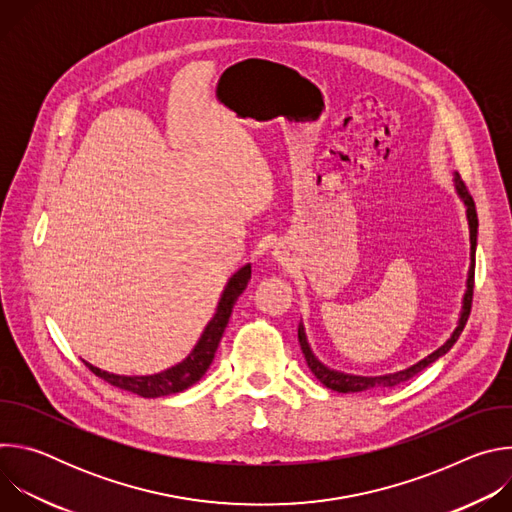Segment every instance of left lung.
Returning <instances> with one entry per match:
<instances>
[{
    "mask_svg": "<svg viewBox=\"0 0 512 512\" xmlns=\"http://www.w3.org/2000/svg\"><path fill=\"white\" fill-rule=\"evenodd\" d=\"M456 182V190L460 194V198L464 200L466 204V214H468V225H470V245H472V263H470V271H468V289L464 294V306H462V314H460V322H458V328L454 330V334L450 336V340L442 346L437 348L435 352H431L427 358L419 360L417 364H413V367L405 369V371H399V373H393V375H383V377H356V375H344V373H338V371H332L328 367H324V364L314 356V352L310 350V344L306 340V332H304V326L298 328V338H300V346H302V352L306 356V362L310 371L314 373V377L328 389L336 391V393H358V391H367V389H377V387H395L411 377H415L419 371H423L425 367H429L431 362H435L440 356H444L454 344L456 340L460 338L466 322H468V316H470V310H472V296H474V255H476V237H478V214H476V204H474V198L470 196L464 180L456 174L454 178Z\"/></svg>",
    "mask_w": 512,
    "mask_h": 512,
    "instance_id": "1",
    "label": "left lung"
}]
</instances>
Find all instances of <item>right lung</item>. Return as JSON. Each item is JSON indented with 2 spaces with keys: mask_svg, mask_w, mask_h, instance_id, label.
I'll use <instances>...</instances> for the list:
<instances>
[{
  "mask_svg": "<svg viewBox=\"0 0 512 512\" xmlns=\"http://www.w3.org/2000/svg\"><path fill=\"white\" fill-rule=\"evenodd\" d=\"M249 279H251V265H243L229 279L223 296H221V302H218L216 314L204 328L198 344L182 362L176 364V367H172L164 373H158V375H148V377H123V375H111L107 371H101L89 362H85V364L91 373H95L99 379L107 381L109 385L129 391V393H135L145 399H156V397H164V395L182 393L184 389H188L196 381H200L202 375L208 371L210 362L214 358V352L218 348V342H221L223 332L229 324L233 306H235L237 298L243 294V289L247 287Z\"/></svg>",
  "mask_w": 512,
  "mask_h": 512,
  "instance_id": "1",
  "label": "right lung"
}]
</instances>
